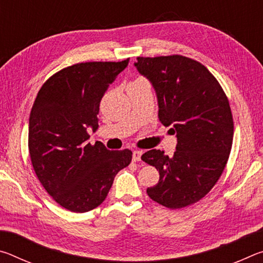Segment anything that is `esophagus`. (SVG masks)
<instances>
[{"mask_svg":"<svg viewBox=\"0 0 263 263\" xmlns=\"http://www.w3.org/2000/svg\"><path fill=\"white\" fill-rule=\"evenodd\" d=\"M141 155H142V151H133L132 160L133 161H140Z\"/></svg>","mask_w":263,"mask_h":263,"instance_id":"obj_1","label":"esophagus"}]
</instances>
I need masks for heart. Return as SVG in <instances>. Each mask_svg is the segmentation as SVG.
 <instances>
[{
    "label": "heart",
    "mask_w": 263,
    "mask_h": 263,
    "mask_svg": "<svg viewBox=\"0 0 263 263\" xmlns=\"http://www.w3.org/2000/svg\"><path fill=\"white\" fill-rule=\"evenodd\" d=\"M138 80H142V79H138Z\"/></svg>",
    "instance_id": "heart-1"
}]
</instances>
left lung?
Wrapping results in <instances>:
<instances>
[{"mask_svg": "<svg viewBox=\"0 0 263 263\" xmlns=\"http://www.w3.org/2000/svg\"><path fill=\"white\" fill-rule=\"evenodd\" d=\"M135 67L154 88L159 121L177 138L173 157L160 149L141 155L160 174L147 195L169 209L191 205L213 188L229 160L233 118L228 97L205 66L186 57H139Z\"/></svg>", "mask_w": 263, "mask_h": 263, "instance_id": "8db88e82", "label": "left lung"}]
</instances>
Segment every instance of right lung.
<instances>
[{
	"instance_id": "right-lung-1",
	"label": "right lung",
	"mask_w": 263,
	"mask_h": 263,
	"mask_svg": "<svg viewBox=\"0 0 263 263\" xmlns=\"http://www.w3.org/2000/svg\"><path fill=\"white\" fill-rule=\"evenodd\" d=\"M127 64L128 59L69 66L48 79L35 97L29 119L31 162L45 190L69 211L99 206L132 160L130 149L88 142L89 128H99L102 97Z\"/></svg>"
}]
</instances>
